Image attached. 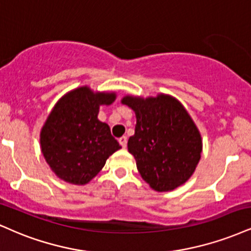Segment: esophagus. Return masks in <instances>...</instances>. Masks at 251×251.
I'll return each mask as SVG.
<instances>
[{
  "instance_id": "34e87169",
  "label": "esophagus",
  "mask_w": 251,
  "mask_h": 251,
  "mask_svg": "<svg viewBox=\"0 0 251 251\" xmlns=\"http://www.w3.org/2000/svg\"><path fill=\"white\" fill-rule=\"evenodd\" d=\"M119 144L122 145L123 149H126V146H127V137H125V135H124V137L119 138Z\"/></svg>"
}]
</instances>
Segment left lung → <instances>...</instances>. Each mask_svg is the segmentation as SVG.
Instances as JSON below:
<instances>
[{"instance_id":"1","label":"left lung","mask_w":251,"mask_h":251,"mask_svg":"<svg viewBox=\"0 0 251 251\" xmlns=\"http://www.w3.org/2000/svg\"><path fill=\"white\" fill-rule=\"evenodd\" d=\"M122 102L137 118L127 147L143 180L155 192H171L183 185L202 153L200 131L185 106L166 93L146 98L126 95Z\"/></svg>"}]
</instances>
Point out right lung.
<instances>
[{
    "instance_id": "obj_1",
    "label": "right lung",
    "mask_w": 251,
    "mask_h": 251,
    "mask_svg": "<svg viewBox=\"0 0 251 251\" xmlns=\"http://www.w3.org/2000/svg\"><path fill=\"white\" fill-rule=\"evenodd\" d=\"M116 92L93 91L90 86L66 92L53 106L39 134L41 151L60 180L86 185L108 156L122 149L110 126L98 119L99 107L116 100Z\"/></svg>"
}]
</instances>
